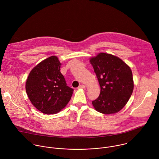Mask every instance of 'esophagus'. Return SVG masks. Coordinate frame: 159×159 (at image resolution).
I'll use <instances>...</instances> for the list:
<instances>
[{"mask_svg":"<svg viewBox=\"0 0 159 159\" xmlns=\"http://www.w3.org/2000/svg\"><path fill=\"white\" fill-rule=\"evenodd\" d=\"M84 88H85V86L84 85H83V84L79 85V87H78V89H84Z\"/></svg>","mask_w":159,"mask_h":159,"instance_id":"obj_1","label":"esophagus"}]
</instances>
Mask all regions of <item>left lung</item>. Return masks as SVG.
Segmentation results:
<instances>
[{
	"mask_svg": "<svg viewBox=\"0 0 159 159\" xmlns=\"http://www.w3.org/2000/svg\"><path fill=\"white\" fill-rule=\"evenodd\" d=\"M100 87V93L92 102L96 111L105 115L119 112L128 103L134 89L130 67L120 57L105 52L90 58Z\"/></svg>",
	"mask_w": 159,
	"mask_h": 159,
	"instance_id": "obj_1",
	"label": "left lung"
}]
</instances>
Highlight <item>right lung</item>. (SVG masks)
Wrapping results in <instances>:
<instances>
[{
	"instance_id": "add662e5",
	"label": "right lung",
	"mask_w": 159,
	"mask_h": 159,
	"mask_svg": "<svg viewBox=\"0 0 159 159\" xmlns=\"http://www.w3.org/2000/svg\"><path fill=\"white\" fill-rule=\"evenodd\" d=\"M61 63L50 56L30 71L25 84L27 95L33 105L46 115L59 113L70 101L74 90L67 86L61 73Z\"/></svg>"
}]
</instances>
